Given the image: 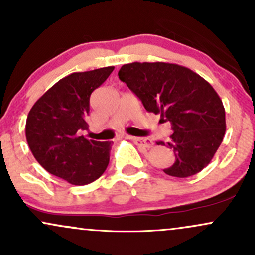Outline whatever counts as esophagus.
Masks as SVG:
<instances>
[{"label":"esophagus","mask_w":255,"mask_h":255,"mask_svg":"<svg viewBox=\"0 0 255 255\" xmlns=\"http://www.w3.org/2000/svg\"><path fill=\"white\" fill-rule=\"evenodd\" d=\"M129 139L134 144L137 146H141V147L145 148H151L153 146V141L150 139V137H135V136H129Z\"/></svg>","instance_id":"1"}]
</instances>
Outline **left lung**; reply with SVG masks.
I'll use <instances>...</instances> for the list:
<instances>
[{
	"label": "left lung",
	"mask_w": 255,
	"mask_h": 255,
	"mask_svg": "<svg viewBox=\"0 0 255 255\" xmlns=\"http://www.w3.org/2000/svg\"><path fill=\"white\" fill-rule=\"evenodd\" d=\"M119 78L148 113L171 124L170 140L157 142L175 153L165 174L188 177L207 166L227 127L223 103L211 85L187 67L166 62L124 64Z\"/></svg>",
	"instance_id": "8db88e82"
}]
</instances>
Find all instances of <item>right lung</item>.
Listing matches in <instances>:
<instances>
[{
    "mask_svg": "<svg viewBox=\"0 0 255 255\" xmlns=\"http://www.w3.org/2000/svg\"><path fill=\"white\" fill-rule=\"evenodd\" d=\"M114 67L72 73L58 80L33 104L26 120V140L46 171L75 186L97 180L109 164L110 141L87 140L91 93Z\"/></svg>",
    "mask_w": 255,
    "mask_h": 255,
    "instance_id": "add662e5",
    "label": "right lung"
}]
</instances>
